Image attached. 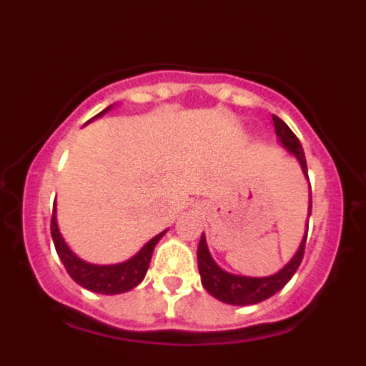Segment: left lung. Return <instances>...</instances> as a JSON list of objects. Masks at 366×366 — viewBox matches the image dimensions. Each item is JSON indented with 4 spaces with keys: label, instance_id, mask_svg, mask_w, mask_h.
I'll use <instances>...</instances> for the list:
<instances>
[{
    "label": "left lung",
    "instance_id": "1",
    "mask_svg": "<svg viewBox=\"0 0 366 366\" xmlns=\"http://www.w3.org/2000/svg\"><path fill=\"white\" fill-rule=\"evenodd\" d=\"M273 124L284 147L292 152V154L297 155V159H299L300 167H302V172L308 176V167H306L302 144L297 139V135L277 115H273ZM310 212H312V203H310ZM304 247H306V236H304L302 244H300L295 257L292 258V262L282 271H279L273 277L251 279V277H236V274L227 273V271H223L222 267L216 266V262L212 260L211 253L207 249L205 236L202 234V240L198 244V267L199 274H202V284L207 292L211 293L212 297H216L218 300H222V302L236 304V306L262 302V300L269 299L274 293L280 292L292 280V277L299 269L300 262L304 258Z\"/></svg>",
    "mask_w": 366,
    "mask_h": 366
}]
</instances>
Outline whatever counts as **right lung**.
<instances>
[{
  "label": "right lung",
  "instance_id": "right-lung-1",
  "mask_svg": "<svg viewBox=\"0 0 366 366\" xmlns=\"http://www.w3.org/2000/svg\"><path fill=\"white\" fill-rule=\"evenodd\" d=\"M51 234H53L58 257H60L64 267H66V271L74 282L89 290V292L102 293V295H115V293L128 292V290L135 287L144 279L148 266H150V258L152 253H154L155 244L159 242L164 231L154 236L132 260L122 262V264H117V266H93V264H87V262L74 257L66 245V242L62 240L60 232H58L54 211L53 218H51Z\"/></svg>",
  "mask_w": 366,
  "mask_h": 366
}]
</instances>
